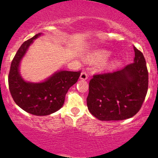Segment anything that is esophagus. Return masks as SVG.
<instances>
[{"label": "esophagus", "mask_w": 158, "mask_h": 158, "mask_svg": "<svg viewBox=\"0 0 158 158\" xmlns=\"http://www.w3.org/2000/svg\"><path fill=\"white\" fill-rule=\"evenodd\" d=\"M88 73H86V72L83 71L81 72V75H80V79H83V80H86L87 79H88Z\"/></svg>", "instance_id": "1"}]
</instances>
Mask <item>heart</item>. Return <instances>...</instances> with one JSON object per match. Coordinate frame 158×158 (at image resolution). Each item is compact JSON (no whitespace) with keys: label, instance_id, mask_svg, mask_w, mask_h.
Here are the masks:
<instances>
[{"label":"heart","instance_id":"obj_1","mask_svg":"<svg viewBox=\"0 0 158 158\" xmlns=\"http://www.w3.org/2000/svg\"><path fill=\"white\" fill-rule=\"evenodd\" d=\"M108 56H109V54L107 51L97 50V51H94L88 54L85 58V60L89 63L96 64V63L104 61L108 57Z\"/></svg>","mask_w":158,"mask_h":158}]
</instances>
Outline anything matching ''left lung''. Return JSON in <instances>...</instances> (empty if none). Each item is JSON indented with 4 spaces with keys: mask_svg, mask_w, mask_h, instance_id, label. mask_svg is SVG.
Here are the masks:
<instances>
[{
    "mask_svg": "<svg viewBox=\"0 0 158 158\" xmlns=\"http://www.w3.org/2000/svg\"><path fill=\"white\" fill-rule=\"evenodd\" d=\"M134 62L122 70L94 75L89 82L87 106L102 121L123 120L142 107L148 90V73L142 52L134 46Z\"/></svg>",
    "mask_w": 158,
    "mask_h": 158,
    "instance_id": "obj_1",
    "label": "left lung"
}]
</instances>
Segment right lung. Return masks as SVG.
<instances>
[{
  "mask_svg": "<svg viewBox=\"0 0 158 158\" xmlns=\"http://www.w3.org/2000/svg\"><path fill=\"white\" fill-rule=\"evenodd\" d=\"M40 35L24 41L18 50L11 63L8 83L12 99L20 108L33 115L45 116L62 107L67 92L77 82L81 71H59L41 83L23 80L19 73V63L30 44Z\"/></svg>",
  "mask_w": 158,
  "mask_h": 158,
  "instance_id": "add662e5",
  "label": "right lung"
}]
</instances>
